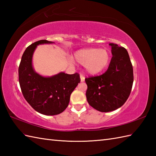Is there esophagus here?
I'll list each match as a JSON object with an SVG mask.
<instances>
[{"label":"esophagus","mask_w":156,"mask_h":156,"mask_svg":"<svg viewBox=\"0 0 156 156\" xmlns=\"http://www.w3.org/2000/svg\"><path fill=\"white\" fill-rule=\"evenodd\" d=\"M80 82H83L84 81V80H85V78L82 75H80Z\"/></svg>","instance_id":"1"}]
</instances>
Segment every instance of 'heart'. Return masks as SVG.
<instances>
[{"instance_id": "obj_1", "label": "heart", "mask_w": 156, "mask_h": 156, "mask_svg": "<svg viewBox=\"0 0 156 156\" xmlns=\"http://www.w3.org/2000/svg\"><path fill=\"white\" fill-rule=\"evenodd\" d=\"M74 58L78 64L84 66L87 74L94 76L103 72L108 67L111 54L107 49L90 48L77 51L74 54Z\"/></svg>"}]
</instances>
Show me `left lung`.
I'll list each match as a JSON object with an SVG mask.
<instances>
[{
	"instance_id": "left-lung-1",
	"label": "left lung",
	"mask_w": 156,
	"mask_h": 156,
	"mask_svg": "<svg viewBox=\"0 0 156 156\" xmlns=\"http://www.w3.org/2000/svg\"><path fill=\"white\" fill-rule=\"evenodd\" d=\"M111 46L112 57L103 74L85 78L87 101L101 112H110L120 108L127 100L133 82V66L127 49L117 44Z\"/></svg>"
}]
</instances>
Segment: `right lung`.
Here are the masks:
<instances>
[{
    "mask_svg": "<svg viewBox=\"0 0 156 156\" xmlns=\"http://www.w3.org/2000/svg\"><path fill=\"white\" fill-rule=\"evenodd\" d=\"M55 44L40 40L30 45L22 55L19 67V81L25 100L33 108L45 115H55L67 108L72 92L80 83V76L59 72L43 76L33 67V55L37 45Z\"/></svg>",
    "mask_w": 156,
    "mask_h": 156,
    "instance_id": "right-lung-1",
    "label": "right lung"
}]
</instances>
